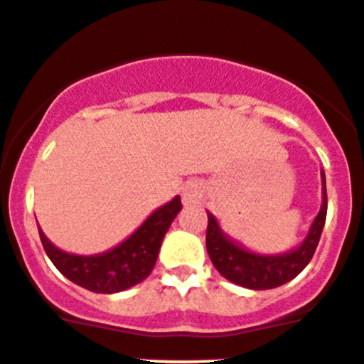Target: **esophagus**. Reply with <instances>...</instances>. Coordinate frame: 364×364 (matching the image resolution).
Here are the masks:
<instances>
[{"label":"esophagus","mask_w":364,"mask_h":364,"mask_svg":"<svg viewBox=\"0 0 364 364\" xmlns=\"http://www.w3.org/2000/svg\"><path fill=\"white\" fill-rule=\"evenodd\" d=\"M199 196H201V188H199L198 183H186L183 186V201H185V205L198 203Z\"/></svg>","instance_id":"obj_1"}]
</instances>
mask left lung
<instances>
[{
	"mask_svg": "<svg viewBox=\"0 0 364 364\" xmlns=\"http://www.w3.org/2000/svg\"><path fill=\"white\" fill-rule=\"evenodd\" d=\"M323 178V205L314 219L312 228L299 248L283 255H259L239 248L218 227V221L212 214H208V227H206V250L210 261L223 277H227L239 287L250 290H268L292 281L299 276L303 268L314 257L321 232L326 221V181Z\"/></svg>",
	"mask_w": 364,
	"mask_h": 364,
	"instance_id": "8db88e82",
	"label": "left lung"
}]
</instances>
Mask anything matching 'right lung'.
I'll return each mask as SVG.
<instances>
[{
    "mask_svg": "<svg viewBox=\"0 0 364 364\" xmlns=\"http://www.w3.org/2000/svg\"><path fill=\"white\" fill-rule=\"evenodd\" d=\"M179 210L181 199L174 198L154 212L119 247L100 255L67 254L55 248L38 228L39 239L54 267L72 283L96 294H116L149 277L163 237Z\"/></svg>",
    "mask_w": 364,
    "mask_h": 364,
    "instance_id": "right-lung-1",
    "label": "right lung"
}]
</instances>
